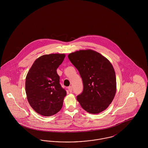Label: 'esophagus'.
Returning <instances> with one entry per match:
<instances>
[{"mask_svg": "<svg viewBox=\"0 0 148 148\" xmlns=\"http://www.w3.org/2000/svg\"><path fill=\"white\" fill-rule=\"evenodd\" d=\"M68 90H69V91L70 92H73V88H72L71 86H70L68 87Z\"/></svg>", "mask_w": 148, "mask_h": 148, "instance_id": "esophagus-1", "label": "esophagus"}]
</instances>
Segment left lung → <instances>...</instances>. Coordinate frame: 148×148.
<instances>
[{
    "instance_id": "8db88e82",
    "label": "left lung",
    "mask_w": 148,
    "mask_h": 148,
    "mask_svg": "<svg viewBox=\"0 0 148 148\" xmlns=\"http://www.w3.org/2000/svg\"><path fill=\"white\" fill-rule=\"evenodd\" d=\"M68 57L83 80V90L77 97L81 106L91 114L106 110L116 93V76L112 64L90 49L77 51Z\"/></svg>"
}]
</instances>
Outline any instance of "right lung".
Listing matches in <instances>:
<instances>
[{"label":"right lung","mask_w":148,"mask_h":148,"mask_svg":"<svg viewBox=\"0 0 148 148\" xmlns=\"http://www.w3.org/2000/svg\"><path fill=\"white\" fill-rule=\"evenodd\" d=\"M64 54L44 55L35 60L25 79V92L29 104L36 113L53 115L62 109L66 90L60 84L56 69Z\"/></svg>","instance_id":"right-lung-1"}]
</instances>
